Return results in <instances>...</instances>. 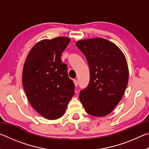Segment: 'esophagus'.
<instances>
[{
  "label": "esophagus",
  "mask_w": 149,
  "mask_h": 149,
  "mask_svg": "<svg viewBox=\"0 0 149 149\" xmlns=\"http://www.w3.org/2000/svg\"><path fill=\"white\" fill-rule=\"evenodd\" d=\"M74 85H75V87H77V86L78 81H77V79H74Z\"/></svg>",
  "instance_id": "obj_1"
}]
</instances>
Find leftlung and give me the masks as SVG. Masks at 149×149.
Returning <instances> with one entry per match:
<instances>
[{"instance_id": "obj_1", "label": "left lung", "mask_w": 149, "mask_h": 149, "mask_svg": "<svg viewBox=\"0 0 149 149\" xmlns=\"http://www.w3.org/2000/svg\"><path fill=\"white\" fill-rule=\"evenodd\" d=\"M86 57L90 81L80 92L79 100L88 114L96 117L109 114L122 99L129 79L125 56L114 42L100 37L76 42Z\"/></svg>"}]
</instances>
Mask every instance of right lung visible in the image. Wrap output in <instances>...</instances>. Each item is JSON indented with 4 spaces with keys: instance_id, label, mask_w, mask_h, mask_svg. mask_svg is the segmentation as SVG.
Segmentation results:
<instances>
[{
    "instance_id": "1",
    "label": "right lung",
    "mask_w": 149,
    "mask_h": 149,
    "mask_svg": "<svg viewBox=\"0 0 149 149\" xmlns=\"http://www.w3.org/2000/svg\"><path fill=\"white\" fill-rule=\"evenodd\" d=\"M70 39H42L30 50L22 72V84L30 104L47 120L64 115L74 95V84L61 60Z\"/></svg>"
}]
</instances>
